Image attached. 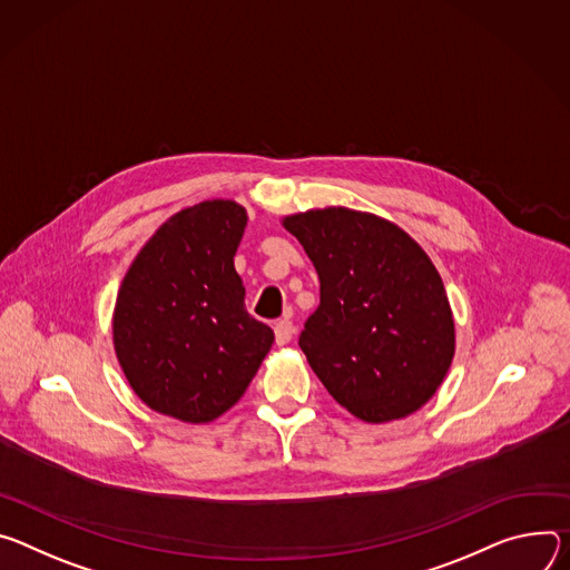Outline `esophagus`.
Listing matches in <instances>:
<instances>
[{
  "instance_id": "1",
  "label": "esophagus",
  "mask_w": 570,
  "mask_h": 570,
  "mask_svg": "<svg viewBox=\"0 0 570 570\" xmlns=\"http://www.w3.org/2000/svg\"><path fill=\"white\" fill-rule=\"evenodd\" d=\"M274 333H276V344H278V346H285V344H289L292 337H294V326H292V322L281 320V322L274 326Z\"/></svg>"
}]
</instances>
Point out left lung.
<instances>
[{"instance_id": "obj_1", "label": "left lung", "mask_w": 570, "mask_h": 570, "mask_svg": "<svg viewBox=\"0 0 570 570\" xmlns=\"http://www.w3.org/2000/svg\"><path fill=\"white\" fill-rule=\"evenodd\" d=\"M283 226L322 283L298 346L328 394L366 423L423 407L455 355L453 309L428 253L394 222L344 206Z\"/></svg>"}]
</instances>
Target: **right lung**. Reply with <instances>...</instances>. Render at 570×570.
I'll return each mask as SVG.
<instances>
[{
    "label": "right lung",
    "mask_w": 570,
    "mask_h": 570,
    "mask_svg": "<svg viewBox=\"0 0 570 570\" xmlns=\"http://www.w3.org/2000/svg\"><path fill=\"white\" fill-rule=\"evenodd\" d=\"M244 206L210 199L171 215L126 272L112 346L131 390L154 412L210 423L246 392L274 331L244 307L235 250Z\"/></svg>",
    "instance_id": "right-lung-1"
}]
</instances>
